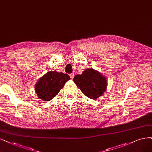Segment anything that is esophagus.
<instances>
[{
  "label": "esophagus",
  "instance_id": "1",
  "mask_svg": "<svg viewBox=\"0 0 152 152\" xmlns=\"http://www.w3.org/2000/svg\"><path fill=\"white\" fill-rule=\"evenodd\" d=\"M70 77H71V80H72L73 78H74V76H75V74L74 73H71V74H70Z\"/></svg>",
  "mask_w": 152,
  "mask_h": 152
}]
</instances>
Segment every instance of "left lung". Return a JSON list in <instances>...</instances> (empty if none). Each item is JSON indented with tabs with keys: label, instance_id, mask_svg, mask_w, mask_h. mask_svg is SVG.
<instances>
[{
	"label": "left lung",
	"instance_id": "obj_1",
	"mask_svg": "<svg viewBox=\"0 0 152 152\" xmlns=\"http://www.w3.org/2000/svg\"><path fill=\"white\" fill-rule=\"evenodd\" d=\"M73 81L84 94L93 99L102 96L108 85L106 77L92 68L86 69L81 75H76Z\"/></svg>",
	"mask_w": 152,
	"mask_h": 152
}]
</instances>
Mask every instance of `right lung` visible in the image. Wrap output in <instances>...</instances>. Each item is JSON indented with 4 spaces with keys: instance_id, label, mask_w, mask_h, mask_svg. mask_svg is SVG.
<instances>
[{
    "instance_id": "obj_1",
    "label": "right lung",
    "mask_w": 152,
    "mask_h": 152,
    "mask_svg": "<svg viewBox=\"0 0 152 152\" xmlns=\"http://www.w3.org/2000/svg\"><path fill=\"white\" fill-rule=\"evenodd\" d=\"M69 80V76L63 72L49 71L36 83V94L44 102H49L58 94L65 83Z\"/></svg>"
}]
</instances>
